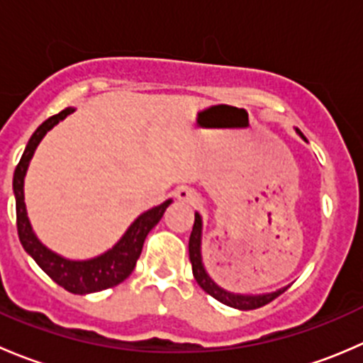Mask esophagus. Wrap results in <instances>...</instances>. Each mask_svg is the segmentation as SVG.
Listing matches in <instances>:
<instances>
[{
  "label": "esophagus",
  "instance_id": "34e87169",
  "mask_svg": "<svg viewBox=\"0 0 363 363\" xmlns=\"http://www.w3.org/2000/svg\"><path fill=\"white\" fill-rule=\"evenodd\" d=\"M177 196H179V200H184V202H188V203H191V205L199 203V196H196L195 193H193L191 189H188V188H181V189H179Z\"/></svg>",
  "mask_w": 363,
  "mask_h": 363
}]
</instances>
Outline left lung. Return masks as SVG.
Segmentation results:
<instances>
[{
  "instance_id": "obj_1",
  "label": "left lung",
  "mask_w": 363,
  "mask_h": 363,
  "mask_svg": "<svg viewBox=\"0 0 363 363\" xmlns=\"http://www.w3.org/2000/svg\"><path fill=\"white\" fill-rule=\"evenodd\" d=\"M296 133L306 140L302 131L296 130ZM200 247H202V218H200V214L196 212L191 235H189V262H191L193 276H195L196 283L200 284V288H202L205 294L214 296L216 300H219V302L225 303V306L235 307V309H240V311L258 309V307L272 302V300L277 298L283 291H286V288H283V290H277V291H272V294H265V295H235L223 290V288H219L218 284L208 277V274L205 272L203 263H202V251H200Z\"/></svg>"
}]
</instances>
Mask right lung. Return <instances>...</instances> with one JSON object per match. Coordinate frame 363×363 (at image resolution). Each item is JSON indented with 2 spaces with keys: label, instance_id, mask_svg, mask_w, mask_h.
<instances>
[{
  "label": "right lung",
  "instance_id": "1",
  "mask_svg": "<svg viewBox=\"0 0 363 363\" xmlns=\"http://www.w3.org/2000/svg\"><path fill=\"white\" fill-rule=\"evenodd\" d=\"M73 112L72 107L65 108L56 116L49 117L45 123L40 124L36 128L35 133L29 138L28 145L24 149V155L17 164L16 172H13V195H16V211H17V233H19V240L23 247L38 263L40 269L54 281L60 284L61 288L75 295H86L94 294V291L107 290V288L117 286L123 283L131 272H133L137 259L142 252V246L147 237V233L158 225V221L163 218L164 211L172 200H167L158 207H152L151 211L144 212L138 216L130 228L126 230L119 242L108 250L104 255L96 256L91 259H82V262H75V259H67L63 256L56 255L50 250H47L38 239H36L35 232L31 228V223L28 219V212H26L24 203V175L28 170V164L35 155L36 145L40 144L45 133L52 130L60 121L69 116Z\"/></svg>",
  "mask_w": 363,
  "mask_h": 363
}]
</instances>
